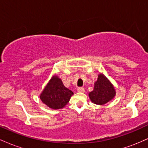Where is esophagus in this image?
<instances>
[{
  "label": "esophagus",
  "mask_w": 148,
  "mask_h": 148,
  "mask_svg": "<svg viewBox=\"0 0 148 148\" xmlns=\"http://www.w3.org/2000/svg\"><path fill=\"white\" fill-rule=\"evenodd\" d=\"M78 92H85V89L84 88H78Z\"/></svg>",
  "instance_id": "34e87169"
}]
</instances>
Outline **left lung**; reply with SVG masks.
Segmentation results:
<instances>
[{
    "label": "left lung",
    "instance_id": "obj_1",
    "mask_svg": "<svg viewBox=\"0 0 148 148\" xmlns=\"http://www.w3.org/2000/svg\"><path fill=\"white\" fill-rule=\"evenodd\" d=\"M115 95L116 91L114 86L104 74L100 73L94 84V89L90 92L88 96L95 104L103 105L111 101Z\"/></svg>",
    "mask_w": 148,
    "mask_h": 148
}]
</instances>
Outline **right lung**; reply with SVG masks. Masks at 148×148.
<instances>
[{
    "mask_svg": "<svg viewBox=\"0 0 148 148\" xmlns=\"http://www.w3.org/2000/svg\"><path fill=\"white\" fill-rule=\"evenodd\" d=\"M74 95L72 90L64 86L57 74L52 76L40 95L41 101L51 109H60L69 101Z\"/></svg>",
    "mask_w": 148,
    "mask_h": 148,
    "instance_id": "obj_1",
    "label": "right lung"
}]
</instances>
